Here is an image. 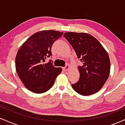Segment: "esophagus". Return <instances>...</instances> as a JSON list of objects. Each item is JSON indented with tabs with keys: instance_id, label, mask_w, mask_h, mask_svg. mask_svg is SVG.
I'll use <instances>...</instances> for the list:
<instances>
[{
	"instance_id": "esophagus-1",
	"label": "esophagus",
	"mask_w": 125,
	"mask_h": 125,
	"mask_svg": "<svg viewBox=\"0 0 125 125\" xmlns=\"http://www.w3.org/2000/svg\"><path fill=\"white\" fill-rule=\"evenodd\" d=\"M69 67H70L69 65V64H66V66L64 67L63 68V70L64 71H67L69 69Z\"/></svg>"
}]
</instances>
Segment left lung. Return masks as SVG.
<instances>
[{
    "instance_id": "1",
    "label": "left lung",
    "mask_w": 125,
    "mask_h": 125,
    "mask_svg": "<svg viewBox=\"0 0 125 125\" xmlns=\"http://www.w3.org/2000/svg\"><path fill=\"white\" fill-rule=\"evenodd\" d=\"M63 36L83 63L78 67L79 79L72 84V88L83 96L99 91L110 73V62L107 52L96 39L88 33L66 32Z\"/></svg>"
}]
</instances>
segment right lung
Wrapping results in <instances>:
<instances>
[{
    "label": "right lung",
    "instance_id": "1",
    "mask_svg": "<svg viewBox=\"0 0 125 125\" xmlns=\"http://www.w3.org/2000/svg\"><path fill=\"white\" fill-rule=\"evenodd\" d=\"M63 33L42 31L29 37L21 46L15 59L16 70L21 82L28 90L42 94L53 85L56 78L61 73V67H55L51 59V48Z\"/></svg>",
    "mask_w": 125,
    "mask_h": 125
}]
</instances>
